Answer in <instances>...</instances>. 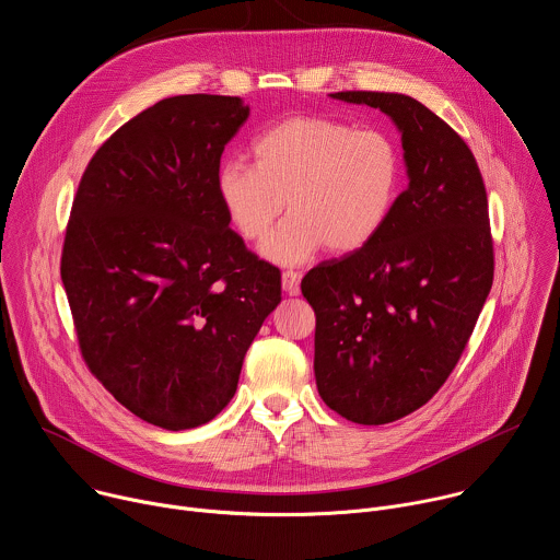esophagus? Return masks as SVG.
I'll return each mask as SVG.
<instances>
[{"label": "esophagus", "instance_id": "34e87169", "mask_svg": "<svg viewBox=\"0 0 560 560\" xmlns=\"http://www.w3.org/2000/svg\"><path fill=\"white\" fill-rule=\"evenodd\" d=\"M281 285H283V292L290 294V296H296L299 290H301V275L294 272V270H285L281 275Z\"/></svg>", "mask_w": 560, "mask_h": 560}]
</instances>
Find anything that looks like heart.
<instances>
[{
	"instance_id": "obj_1",
	"label": "heart",
	"mask_w": 560,
	"mask_h": 560,
	"mask_svg": "<svg viewBox=\"0 0 560 560\" xmlns=\"http://www.w3.org/2000/svg\"><path fill=\"white\" fill-rule=\"evenodd\" d=\"M402 184L396 142L378 129H355L325 116H294L253 142V164L226 160L215 175L220 205L248 242L268 235L261 255L299 266L325 246L355 253L387 226Z\"/></svg>"
}]
</instances>
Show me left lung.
<instances>
[{
    "label": "left lung",
    "mask_w": 560,
    "mask_h": 560,
    "mask_svg": "<svg viewBox=\"0 0 560 560\" xmlns=\"http://www.w3.org/2000/svg\"><path fill=\"white\" fill-rule=\"evenodd\" d=\"M381 109L402 140L409 177L369 246L312 268L323 402L355 424H389L427 405L455 369L492 288L483 179L468 144L405 94L336 92Z\"/></svg>",
    "instance_id": "obj_1"
}]
</instances>
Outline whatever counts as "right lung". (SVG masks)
I'll list each match as a JSON object with an SVG mask.
<instances>
[{
    "label": "right lung",
    "instance_id": "add662e5",
    "mask_svg": "<svg viewBox=\"0 0 560 560\" xmlns=\"http://www.w3.org/2000/svg\"><path fill=\"white\" fill-rule=\"evenodd\" d=\"M240 96H171L90 160L61 279L83 358L140 420L182 431L235 396L244 355L281 303V272L246 250L215 191Z\"/></svg>",
    "mask_w": 560,
    "mask_h": 560
}]
</instances>
